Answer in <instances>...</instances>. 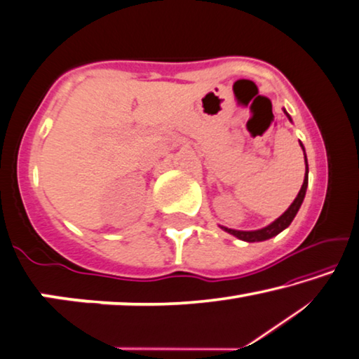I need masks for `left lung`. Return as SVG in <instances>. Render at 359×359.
I'll return each mask as SVG.
<instances>
[{"label": "left lung", "instance_id": "left-lung-1", "mask_svg": "<svg viewBox=\"0 0 359 359\" xmlns=\"http://www.w3.org/2000/svg\"><path fill=\"white\" fill-rule=\"evenodd\" d=\"M285 112L288 121H292V117L288 116V112L283 109ZM302 145V143H299ZM302 149L304 151V147L302 145ZM304 164H306V172H304V180H303V185L302 189H299L298 195L295 200L290 206H288V210L282 214L280 217H277L274 222H271L269 226H266L263 229H258V231H235V229H229V227H224L221 226L222 231H226L227 233L233 235V237H237L238 240H243V242H248V243H253V242H264V240H269L272 237H276L277 233H280L282 231H285V229L290 226L293 217L297 216V212L299 210V206H302V203L304 200V195H306V189H308V159H306V153H304Z\"/></svg>", "mask_w": 359, "mask_h": 359}]
</instances>
